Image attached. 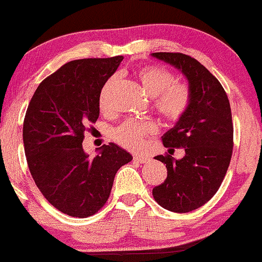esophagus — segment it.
I'll use <instances>...</instances> for the list:
<instances>
[{
    "label": "esophagus",
    "mask_w": 262,
    "mask_h": 262,
    "mask_svg": "<svg viewBox=\"0 0 262 262\" xmlns=\"http://www.w3.org/2000/svg\"><path fill=\"white\" fill-rule=\"evenodd\" d=\"M134 160L136 162H138V164H145V162L149 161V158L145 155H135Z\"/></svg>",
    "instance_id": "1"
}]
</instances>
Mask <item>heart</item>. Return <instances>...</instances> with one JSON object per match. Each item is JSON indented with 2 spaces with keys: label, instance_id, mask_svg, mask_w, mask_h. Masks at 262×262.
<instances>
[{
  "label": "heart",
  "instance_id": "b5f03b06",
  "mask_svg": "<svg viewBox=\"0 0 262 262\" xmlns=\"http://www.w3.org/2000/svg\"><path fill=\"white\" fill-rule=\"evenodd\" d=\"M136 78L142 89L149 97H152L155 110L166 120H178L185 113L190 104V90L185 84L174 81V76L158 64H147L136 72ZM117 83L112 77L102 86L98 104L102 111L110 108V94ZM155 125L151 121L127 120L115 128L113 137L125 148L137 149L143 143L147 136L154 134Z\"/></svg>",
  "mask_w": 262,
  "mask_h": 262
}]
</instances>
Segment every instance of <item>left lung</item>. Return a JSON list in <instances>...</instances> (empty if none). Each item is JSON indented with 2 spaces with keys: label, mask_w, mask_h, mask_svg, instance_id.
<instances>
[{
  "label": "left lung",
  "mask_w": 262,
  "mask_h": 262,
  "mask_svg": "<svg viewBox=\"0 0 262 262\" xmlns=\"http://www.w3.org/2000/svg\"><path fill=\"white\" fill-rule=\"evenodd\" d=\"M186 78L188 110L162 136L166 148H184L183 159L158 155L167 178L152 189L155 201L165 209L186 213L208 202L218 191L229 168L233 148L230 102L219 80L193 57L181 53H152Z\"/></svg>",
  "instance_id": "8db88e82"
}]
</instances>
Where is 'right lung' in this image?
I'll use <instances>...</instances> for the list:
<instances>
[{"instance_id":"obj_1","label":"right lung","mask_w":262,"mask_h":262,"mask_svg":"<svg viewBox=\"0 0 262 262\" xmlns=\"http://www.w3.org/2000/svg\"><path fill=\"white\" fill-rule=\"evenodd\" d=\"M123 56L64 63L39 84L27 107L23 139L27 165L50 205L86 218L107 202L115 173L132 155L110 143L94 158L83 149L84 132L100 115L102 86Z\"/></svg>"}]
</instances>
